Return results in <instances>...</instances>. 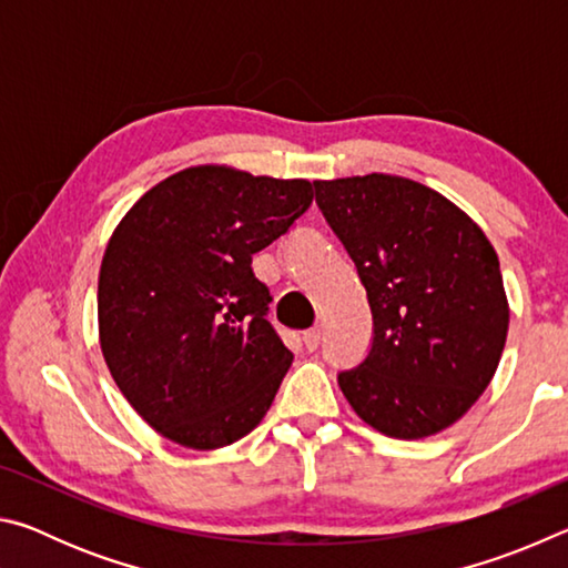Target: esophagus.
Wrapping results in <instances>:
<instances>
[{"instance_id": "obj_1", "label": "esophagus", "mask_w": 568, "mask_h": 568, "mask_svg": "<svg viewBox=\"0 0 568 568\" xmlns=\"http://www.w3.org/2000/svg\"><path fill=\"white\" fill-rule=\"evenodd\" d=\"M321 341H323V331H318V328L303 333V343H305L307 351H318Z\"/></svg>"}]
</instances>
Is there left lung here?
I'll return each mask as SVG.
<instances>
[{"label":"left lung","instance_id":"8db88e82","mask_svg":"<svg viewBox=\"0 0 568 568\" xmlns=\"http://www.w3.org/2000/svg\"><path fill=\"white\" fill-rule=\"evenodd\" d=\"M373 313L365 358L338 373L353 410L390 438L448 428L488 388L508 333L494 245L440 192L398 175L315 180Z\"/></svg>","mask_w":568,"mask_h":568}]
</instances>
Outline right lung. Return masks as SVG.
Returning a JSON list of instances; mask_svg holds the SVG:
<instances>
[{
	"mask_svg": "<svg viewBox=\"0 0 568 568\" xmlns=\"http://www.w3.org/2000/svg\"><path fill=\"white\" fill-rule=\"evenodd\" d=\"M313 203L307 180L187 168L132 205L98 285L104 363L130 406L180 446L213 450L271 408L293 353L265 318L261 253Z\"/></svg>",
	"mask_w": 568,
	"mask_h": 568,
	"instance_id": "add662e5",
	"label": "right lung"
}]
</instances>
